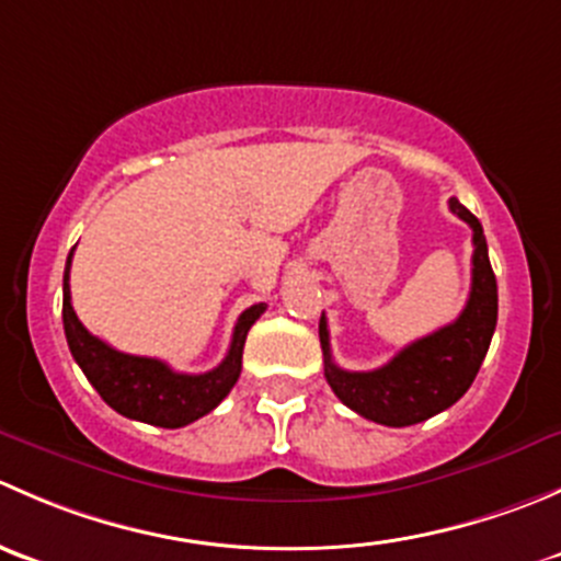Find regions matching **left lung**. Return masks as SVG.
Returning a JSON list of instances; mask_svg holds the SVG:
<instances>
[{"label":"left lung","mask_w":561,"mask_h":561,"mask_svg":"<svg viewBox=\"0 0 561 561\" xmlns=\"http://www.w3.org/2000/svg\"><path fill=\"white\" fill-rule=\"evenodd\" d=\"M450 211L472 228V290L467 307L450 325L407 344L386 366L347 371L333 364L328 320L320 317L325 380L333 393L366 421L382 426H412L454 407L478 377L496 328V276L491 271L483 225L456 197Z\"/></svg>","instance_id":"left-lung-1"}]
</instances>
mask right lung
<instances>
[{
  "label": "right lung",
  "mask_w": 561,
  "mask_h": 561,
  "mask_svg": "<svg viewBox=\"0 0 561 561\" xmlns=\"http://www.w3.org/2000/svg\"><path fill=\"white\" fill-rule=\"evenodd\" d=\"M70 263L72 249L67 254L65 301H61L65 336L76 364L81 366L87 380L103 396L107 407L133 421L162 428H181L208 415L230 393L241 375L247 333L254 320L265 312V304H254L247 312H241L228 355L217 369L203 371V375H179L157 358L118 353L83 328L70 301Z\"/></svg>",
  "instance_id": "obj_1"
}]
</instances>
